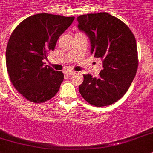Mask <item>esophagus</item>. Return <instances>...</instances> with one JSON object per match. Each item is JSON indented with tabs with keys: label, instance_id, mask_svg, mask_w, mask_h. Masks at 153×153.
Instances as JSON below:
<instances>
[{
	"label": "esophagus",
	"instance_id": "34e87169",
	"mask_svg": "<svg viewBox=\"0 0 153 153\" xmlns=\"http://www.w3.org/2000/svg\"><path fill=\"white\" fill-rule=\"evenodd\" d=\"M76 74L75 71H68L66 72V75L69 76H71L74 75Z\"/></svg>",
	"mask_w": 153,
	"mask_h": 153
}]
</instances>
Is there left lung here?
Here are the masks:
<instances>
[{"label": "left lung", "instance_id": "left-lung-1", "mask_svg": "<svg viewBox=\"0 0 153 153\" xmlns=\"http://www.w3.org/2000/svg\"><path fill=\"white\" fill-rule=\"evenodd\" d=\"M77 21L78 28L90 38L91 54L103 62L99 77L84 74L79 93L94 106L113 104L124 95L136 75L135 37L124 22L106 12L82 15Z\"/></svg>", "mask_w": 153, "mask_h": 153}]
</instances>
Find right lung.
Segmentation results:
<instances>
[{
    "mask_svg": "<svg viewBox=\"0 0 153 153\" xmlns=\"http://www.w3.org/2000/svg\"><path fill=\"white\" fill-rule=\"evenodd\" d=\"M74 17L40 13L20 22L11 34L6 48L10 80L20 94L34 103L52 98L64 79L62 71L45 65L43 60Z\"/></svg>",
    "mask_w": 153,
    "mask_h": 153,
    "instance_id": "obj_1",
    "label": "right lung"
}]
</instances>
